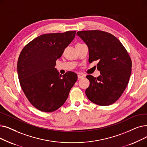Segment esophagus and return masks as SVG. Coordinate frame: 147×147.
<instances>
[{
  "mask_svg": "<svg viewBox=\"0 0 147 147\" xmlns=\"http://www.w3.org/2000/svg\"><path fill=\"white\" fill-rule=\"evenodd\" d=\"M78 79H82V78H84V77H85V76H84V75H80V74H79L78 75Z\"/></svg>",
  "mask_w": 147,
  "mask_h": 147,
  "instance_id": "1",
  "label": "esophagus"
}]
</instances>
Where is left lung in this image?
Instances as JSON below:
<instances>
[{
  "label": "left lung",
  "instance_id": "left-lung-1",
  "mask_svg": "<svg viewBox=\"0 0 147 147\" xmlns=\"http://www.w3.org/2000/svg\"><path fill=\"white\" fill-rule=\"evenodd\" d=\"M88 47L89 62L97 61L100 76H86L89 86L85 94L92 103L109 106L115 103L125 89L131 75L132 63L129 53L119 40L101 30L77 32Z\"/></svg>",
  "mask_w": 147,
  "mask_h": 147
}]
</instances>
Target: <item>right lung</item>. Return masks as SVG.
Wrapping results in <instances>:
<instances>
[{
	"label": "right lung",
	"instance_id": "right-lung-1",
	"mask_svg": "<svg viewBox=\"0 0 147 147\" xmlns=\"http://www.w3.org/2000/svg\"><path fill=\"white\" fill-rule=\"evenodd\" d=\"M76 33L41 35L29 42L19 55L17 68L22 90L30 103L42 112H52L61 107L78 80L75 73L68 71L62 76L55 68Z\"/></svg>",
	"mask_w": 147,
	"mask_h": 147
}]
</instances>
